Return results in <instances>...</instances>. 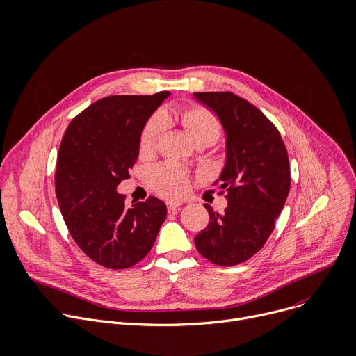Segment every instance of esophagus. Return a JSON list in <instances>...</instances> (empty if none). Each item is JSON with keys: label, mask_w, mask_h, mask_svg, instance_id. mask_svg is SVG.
I'll use <instances>...</instances> for the list:
<instances>
[{"label": "esophagus", "mask_w": 356, "mask_h": 356, "mask_svg": "<svg viewBox=\"0 0 356 356\" xmlns=\"http://www.w3.org/2000/svg\"><path fill=\"white\" fill-rule=\"evenodd\" d=\"M180 203H176V202H169L168 203V210L169 211H176V210H179L180 209Z\"/></svg>", "instance_id": "34e87169"}]
</instances>
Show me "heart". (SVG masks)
Listing matches in <instances>:
<instances>
[{
  "mask_svg": "<svg viewBox=\"0 0 356 356\" xmlns=\"http://www.w3.org/2000/svg\"><path fill=\"white\" fill-rule=\"evenodd\" d=\"M180 124L192 137L196 145H211L222 134V123L219 117L207 107L195 104L177 113ZM164 130V118L160 113L153 114L146 122L138 138V152L141 156H149L156 150L157 141ZM150 181L154 191L165 197L183 196L188 184L191 173L176 163H163L150 172Z\"/></svg>",
  "mask_w": 356,
  "mask_h": 356,
  "instance_id": "1",
  "label": "heart"
}]
</instances>
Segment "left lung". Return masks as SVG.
Wrapping results in <instances>:
<instances>
[{
  "label": "left lung",
  "instance_id": "obj_1",
  "mask_svg": "<svg viewBox=\"0 0 356 356\" xmlns=\"http://www.w3.org/2000/svg\"><path fill=\"white\" fill-rule=\"evenodd\" d=\"M215 111L226 133V164L218 186L223 215L209 204V225L196 236L199 253L219 266L246 262L264 248L291 188V165L276 126L230 91L195 92Z\"/></svg>",
  "mask_w": 356,
  "mask_h": 356
}]
</instances>
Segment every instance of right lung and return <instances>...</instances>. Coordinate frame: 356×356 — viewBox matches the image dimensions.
Masks as SVG:
<instances>
[{
  "instance_id": "right-lung-1",
  "label": "right lung",
  "mask_w": 356,
  "mask_h": 356,
  "mask_svg": "<svg viewBox=\"0 0 356 356\" xmlns=\"http://www.w3.org/2000/svg\"><path fill=\"white\" fill-rule=\"evenodd\" d=\"M169 94L104 97L77 114L63 136L56 169L61 215L79 248L104 268L138 264L168 215L154 196L127 207L115 188L130 177L141 130Z\"/></svg>"
}]
</instances>
